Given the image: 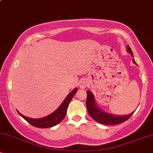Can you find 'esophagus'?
I'll list each match as a JSON object with an SVG mask.
<instances>
[{
  "label": "esophagus",
  "mask_w": 153,
  "mask_h": 153,
  "mask_svg": "<svg viewBox=\"0 0 153 153\" xmlns=\"http://www.w3.org/2000/svg\"><path fill=\"white\" fill-rule=\"evenodd\" d=\"M79 86H80V88L84 89L85 88L88 86V82L85 80H82V81L80 82V84H79Z\"/></svg>",
  "instance_id": "obj_1"
}]
</instances>
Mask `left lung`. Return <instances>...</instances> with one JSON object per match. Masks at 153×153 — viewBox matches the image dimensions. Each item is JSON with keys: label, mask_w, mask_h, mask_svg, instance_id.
I'll use <instances>...</instances> for the list:
<instances>
[{"label": "left lung", "mask_w": 153, "mask_h": 153, "mask_svg": "<svg viewBox=\"0 0 153 153\" xmlns=\"http://www.w3.org/2000/svg\"><path fill=\"white\" fill-rule=\"evenodd\" d=\"M127 50L129 54L133 57V53L131 52L130 47L127 45ZM133 62L135 65H137L134 59H132ZM87 100H86V107L87 110L90 116L94 119L96 122L103 124H108V125H114L118 124L127 120L131 117V116L134 114V112L129 114L128 115H116L113 114L107 113L104 111L101 110V108L96 104V100L93 93L90 91H87Z\"/></svg>", "instance_id": "obj_1"}]
</instances>
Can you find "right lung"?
I'll return each mask as SVG.
<instances>
[{
    "instance_id": "1",
    "label": "right lung",
    "mask_w": 153,
    "mask_h": 153,
    "mask_svg": "<svg viewBox=\"0 0 153 153\" xmlns=\"http://www.w3.org/2000/svg\"><path fill=\"white\" fill-rule=\"evenodd\" d=\"M78 91V88H75L70 93L66 98L65 99L63 102L61 103V105L58 108H57L54 112L51 113L50 114L46 116V117H42V118L39 119H32L29 118V117H26V116L22 115V114L19 113L18 111L19 114L21 117H23L26 121H27L29 124H31L32 126L39 128H49L54 127V126L57 125L59 123H60L63 120V119L65 117L67 113V108H68L69 103L71 102L73 97L74 96L75 93Z\"/></svg>"
}]
</instances>
